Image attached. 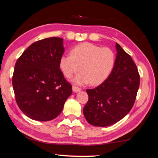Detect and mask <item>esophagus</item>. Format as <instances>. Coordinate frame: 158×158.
<instances>
[{
	"mask_svg": "<svg viewBox=\"0 0 158 158\" xmlns=\"http://www.w3.org/2000/svg\"><path fill=\"white\" fill-rule=\"evenodd\" d=\"M81 90V88H79L78 86H72V91H73L74 93H77V92H79Z\"/></svg>",
	"mask_w": 158,
	"mask_h": 158,
	"instance_id": "1",
	"label": "esophagus"
}]
</instances>
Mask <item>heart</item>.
I'll return each instance as SVG.
<instances>
[{"label": "heart", "mask_w": 158, "mask_h": 158, "mask_svg": "<svg viewBox=\"0 0 158 158\" xmlns=\"http://www.w3.org/2000/svg\"><path fill=\"white\" fill-rule=\"evenodd\" d=\"M115 54L111 48H101L91 43H82L74 46L70 56L63 55L59 67L67 79L81 70L73 79L77 84H102L108 78L115 64Z\"/></svg>", "instance_id": "b5f03b06"}]
</instances>
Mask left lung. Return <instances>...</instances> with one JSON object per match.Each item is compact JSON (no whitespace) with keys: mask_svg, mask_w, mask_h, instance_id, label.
I'll return each instance as SVG.
<instances>
[{"mask_svg":"<svg viewBox=\"0 0 158 158\" xmlns=\"http://www.w3.org/2000/svg\"><path fill=\"white\" fill-rule=\"evenodd\" d=\"M116 50L114 67L108 78L96 88L86 90L89 101L83 112L94 126L115 124L129 113L136 100L140 84L137 67L117 43Z\"/></svg>","mask_w":158,"mask_h":158,"instance_id":"left-lung-1","label":"left lung"}]
</instances>
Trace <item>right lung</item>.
I'll list each match as a JSON object with an SVG mask.
<instances>
[{"instance_id": "right-lung-1", "label": "right lung", "mask_w": 158, "mask_h": 158, "mask_svg": "<svg viewBox=\"0 0 158 158\" xmlns=\"http://www.w3.org/2000/svg\"><path fill=\"white\" fill-rule=\"evenodd\" d=\"M64 51L63 39L51 37L30 45L17 59L12 86L17 106L29 118L53 119L72 94V85L59 67Z\"/></svg>"}]
</instances>
